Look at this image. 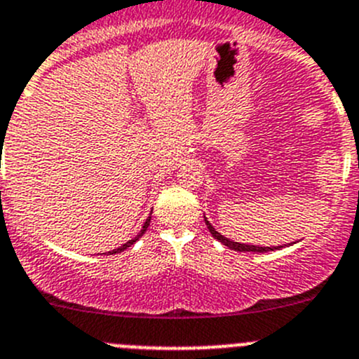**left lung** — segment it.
<instances>
[{
    "mask_svg": "<svg viewBox=\"0 0 359 359\" xmlns=\"http://www.w3.org/2000/svg\"><path fill=\"white\" fill-rule=\"evenodd\" d=\"M205 223H207V229H209V232L212 233V237H214V239H217V241H219V243H223V244H225V246H229L230 250H236V251H255V253H266V251H274V250H278V248L251 246V244H241V243H233V241L226 239V237H223V236H221V233H217L216 230H214V226L210 225V223H209V221H207V219H205ZM280 248H283V246H280Z\"/></svg>",
    "mask_w": 359,
    "mask_h": 359,
    "instance_id": "8db88e82",
    "label": "left lung"
}]
</instances>
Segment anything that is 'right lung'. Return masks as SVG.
<instances>
[{
    "instance_id": "1",
    "label": "right lung",
    "mask_w": 359,
    "mask_h": 359,
    "mask_svg": "<svg viewBox=\"0 0 359 359\" xmlns=\"http://www.w3.org/2000/svg\"><path fill=\"white\" fill-rule=\"evenodd\" d=\"M149 225H150V217H149V219H147V221H145V223H143V229H142V232H140V233H138V236L134 237V239L127 241V243H126V244H122V246H120V248H116V250L109 251V253H111V255H113V253H118V251H123V250H127V248H129V246H133V244H134V243H136V241H138V239H140V237H142V236H143V233H145V232H147V229H149Z\"/></svg>"
}]
</instances>
